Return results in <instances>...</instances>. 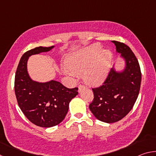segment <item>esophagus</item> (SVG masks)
Wrapping results in <instances>:
<instances>
[{
	"label": "esophagus",
	"instance_id": "1",
	"mask_svg": "<svg viewBox=\"0 0 156 156\" xmlns=\"http://www.w3.org/2000/svg\"><path fill=\"white\" fill-rule=\"evenodd\" d=\"M84 88H85V86L83 85V84H79V86H78V91L80 92Z\"/></svg>",
	"mask_w": 156,
	"mask_h": 156
}]
</instances>
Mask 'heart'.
Returning <instances> with one entry per match:
<instances>
[{
  "label": "heart",
  "mask_w": 156,
  "mask_h": 156,
  "mask_svg": "<svg viewBox=\"0 0 156 156\" xmlns=\"http://www.w3.org/2000/svg\"><path fill=\"white\" fill-rule=\"evenodd\" d=\"M112 53L102 50L98 44H92L67 58L65 72L75 77L83 73L86 83L91 85H99L106 80L112 62Z\"/></svg>",
  "instance_id": "heart-1"
}]
</instances>
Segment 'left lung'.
Masks as SVG:
<instances>
[{
	"instance_id": "left-lung-1",
	"label": "left lung",
	"mask_w": 156,
	"mask_h": 156,
	"mask_svg": "<svg viewBox=\"0 0 156 156\" xmlns=\"http://www.w3.org/2000/svg\"><path fill=\"white\" fill-rule=\"evenodd\" d=\"M112 43L125 59V67L122 72H117L114 67L110 70L103 84L92 89L94 98L89 105L95 117L107 123L118 122L132 109L138 98L142 77L138 59L129 47L120 42Z\"/></svg>"
}]
</instances>
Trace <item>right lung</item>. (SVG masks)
<instances>
[{
  "mask_svg": "<svg viewBox=\"0 0 156 156\" xmlns=\"http://www.w3.org/2000/svg\"><path fill=\"white\" fill-rule=\"evenodd\" d=\"M54 47H38L25 52L15 75L14 90L18 106L30 122L42 127H51L61 122L68 112L70 101L78 94L77 87L69 89L55 80L39 83L29 76V57Z\"/></svg>",
  "mask_w": 156,
  "mask_h": 156,
  "instance_id": "1",
  "label": "right lung"
}]
</instances>
